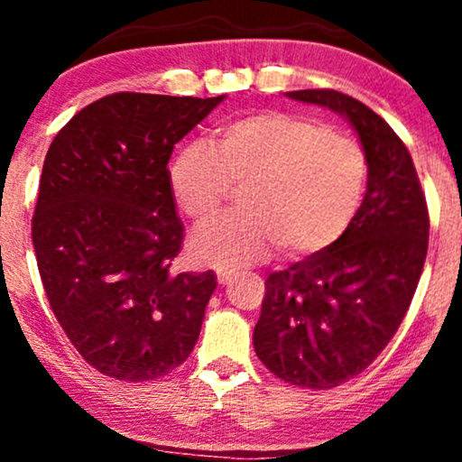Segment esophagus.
<instances>
[{"label":"esophagus","mask_w":462,"mask_h":462,"mask_svg":"<svg viewBox=\"0 0 462 462\" xmlns=\"http://www.w3.org/2000/svg\"><path fill=\"white\" fill-rule=\"evenodd\" d=\"M232 278H235V273L227 272V269H217V282L219 284H227Z\"/></svg>","instance_id":"1"}]
</instances>
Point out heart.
<instances>
[{"label": "heart", "mask_w": 462, "mask_h": 462, "mask_svg": "<svg viewBox=\"0 0 462 462\" xmlns=\"http://www.w3.org/2000/svg\"><path fill=\"white\" fill-rule=\"evenodd\" d=\"M178 208L201 226L243 189L238 213L201 230L193 254L217 267L263 261L278 243L300 258L337 243L356 217L367 156L352 136L289 113L247 115L221 130L219 147L193 141L169 171Z\"/></svg>", "instance_id": "1"}]
</instances>
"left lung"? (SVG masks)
<instances>
[{
  "label": "left lung",
  "mask_w": 462,
  "mask_h": 462,
  "mask_svg": "<svg viewBox=\"0 0 462 462\" xmlns=\"http://www.w3.org/2000/svg\"><path fill=\"white\" fill-rule=\"evenodd\" d=\"M343 115L367 156V193L343 236L264 282L254 349L284 383L334 389L380 356L406 317L428 254L426 195L404 141L334 88L286 93Z\"/></svg>",
  "instance_id": "1"
}]
</instances>
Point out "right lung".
<instances>
[{
	"label": "right lung",
	"mask_w": 462,
	"mask_h": 462,
	"mask_svg": "<svg viewBox=\"0 0 462 462\" xmlns=\"http://www.w3.org/2000/svg\"><path fill=\"white\" fill-rule=\"evenodd\" d=\"M221 99L106 95L47 150L32 217L36 264L69 341L115 380L171 374L198 343L217 275L171 272L184 226L167 164Z\"/></svg>",
	"instance_id": "1"
}]
</instances>
